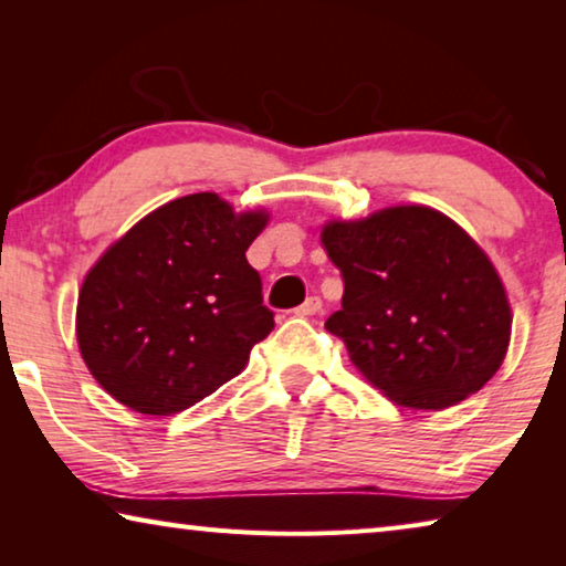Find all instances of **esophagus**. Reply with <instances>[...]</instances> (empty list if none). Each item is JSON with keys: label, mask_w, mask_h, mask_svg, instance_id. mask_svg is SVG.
I'll return each mask as SVG.
<instances>
[{"label": "esophagus", "mask_w": 566, "mask_h": 566, "mask_svg": "<svg viewBox=\"0 0 566 566\" xmlns=\"http://www.w3.org/2000/svg\"><path fill=\"white\" fill-rule=\"evenodd\" d=\"M322 312V300L319 296H306V302L294 310L296 317H312V314Z\"/></svg>", "instance_id": "1"}]
</instances>
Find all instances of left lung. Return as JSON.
Listing matches in <instances>:
<instances>
[{
  "instance_id": "obj_1",
  "label": "left lung",
  "mask_w": 566,
  "mask_h": 566,
  "mask_svg": "<svg viewBox=\"0 0 566 566\" xmlns=\"http://www.w3.org/2000/svg\"><path fill=\"white\" fill-rule=\"evenodd\" d=\"M322 244L342 272L327 319L371 385L409 409H447L502 367L512 310L490 256L432 207H389L327 222Z\"/></svg>"
}]
</instances>
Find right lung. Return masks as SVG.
I'll list each match as a JSON object with an SVG mask.
<instances>
[{
	"instance_id": "add662e5",
	"label": "right lung",
	"mask_w": 566,
	"mask_h": 566,
	"mask_svg": "<svg viewBox=\"0 0 566 566\" xmlns=\"http://www.w3.org/2000/svg\"><path fill=\"white\" fill-rule=\"evenodd\" d=\"M270 222L214 191L139 219L84 276L76 342L102 389L139 415L169 417L244 369L274 329L244 252Z\"/></svg>"
}]
</instances>
